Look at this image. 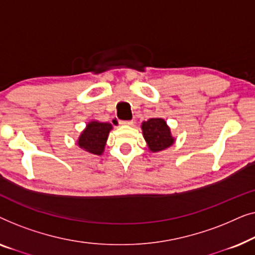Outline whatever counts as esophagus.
<instances>
[{"instance_id": "obj_1", "label": "esophagus", "mask_w": 255, "mask_h": 255, "mask_svg": "<svg viewBox=\"0 0 255 255\" xmlns=\"http://www.w3.org/2000/svg\"><path fill=\"white\" fill-rule=\"evenodd\" d=\"M122 125H133V121H122Z\"/></svg>"}]
</instances>
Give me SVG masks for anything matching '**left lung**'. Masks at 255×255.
Returning a JSON list of instances; mask_svg holds the SVG:
<instances>
[{
  "instance_id": "left-lung-1",
  "label": "left lung",
  "mask_w": 255,
  "mask_h": 255,
  "mask_svg": "<svg viewBox=\"0 0 255 255\" xmlns=\"http://www.w3.org/2000/svg\"><path fill=\"white\" fill-rule=\"evenodd\" d=\"M142 134L152 152L162 151L174 142L170 130L161 118H151L141 125Z\"/></svg>"
}]
</instances>
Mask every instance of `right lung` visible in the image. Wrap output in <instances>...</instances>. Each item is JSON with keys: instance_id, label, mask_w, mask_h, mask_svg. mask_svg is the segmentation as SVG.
I'll return each instance as SVG.
<instances>
[{"instance_id": "add662e5", "label": "right lung", "mask_w": 255, "mask_h": 255, "mask_svg": "<svg viewBox=\"0 0 255 255\" xmlns=\"http://www.w3.org/2000/svg\"><path fill=\"white\" fill-rule=\"evenodd\" d=\"M113 125L110 123H100V122H90L86 130L80 135L78 144L81 148L93 154L101 155L104 151V146L108 139V134Z\"/></svg>"}]
</instances>
